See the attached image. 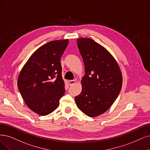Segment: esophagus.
Instances as JSON below:
<instances>
[{"mask_svg": "<svg viewBox=\"0 0 150 150\" xmlns=\"http://www.w3.org/2000/svg\"><path fill=\"white\" fill-rule=\"evenodd\" d=\"M69 83L70 86H73L76 83V81L75 80H70V81H69Z\"/></svg>", "mask_w": 150, "mask_h": 150, "instance_id": "34e87169", "label": "esophagus"}]
</instances>
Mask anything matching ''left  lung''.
Segmentation results:
<instances>
[{
    "instance_id": "1",
    "label": "left lung",
    "mask_w": 150,
    "mask_h": 150,
    "mask_svg": "<svg viewBox=\"0 0 150 150\" xmlns=\"http://www.w3.org/2000/svg\"><path fill=\"white\" fill-rule=\"evenodd\" d=\"M85 66L82 92L75 97L77 106L89 117L106 112L120 92L122 77L116 59L105 48L89 38L77 39Z\"/></svg>"
}]
</instances>
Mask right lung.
I'll return each instance as SVG.
<instances>
[{"label": "right lung", "instance_id": "add662e5", "mask_svg": "<svg viewBox=\"0 0 150 150\" xmlns=\"http://www.w3.org/2000/svg\"><path fill=\"white\" fill-rule=\"evenodd\" d=\"M68 40L50 41L35 50L24 65L17 85L23 99L34 112L49 115L65 93L60 59Z\"/></svg>", "mask_w": 150, "mask_h": 150}]
</instances>
